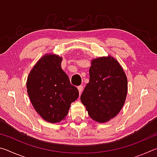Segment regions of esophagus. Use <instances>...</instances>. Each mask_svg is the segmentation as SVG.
<instances>
[{"instance_id":"1","label":"esophagus","mask_w":157,"mask_h":157,"mask_svg":"<svg viewBox=\"0 0 157 157\" xmlns=\"http://www.w3.org/2000/svg\"><path fill=\"white\" fill-rule=\"evenodd\" d=\"M78 89L79 91V94L81 95V94L82 93V91H83V86H79L78 87Z\"/></svg>"}]
</instances>
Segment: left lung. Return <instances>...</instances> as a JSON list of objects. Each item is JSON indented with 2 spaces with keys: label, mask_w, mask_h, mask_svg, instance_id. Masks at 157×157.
<instances>
[{
  "label": "left lung",
  "mask_w": 157,
  "mask_h": 157,
  "mask_svg": "<svg viewBox=\"0 0 157 157\" xmlns=\"http://www.w3.org/2000/svg\"><path fill=\"white\" fill-rule=\"evenodd\" d=\"M89 82L80 97L89 116L104 123L118 115L125 102L127 78L123 68L110 55L93 59Z\"/></svg>",
  "instance_id": "left-lung-1"
}]
</instances>
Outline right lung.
<instances>
[{"label":"right lung","mask_w":157,"mask_h":157,"mask_svg":"<svg viewBox=\"0 0 157 157\" xmlns=\"http://www.w3.org/2000/svg\"><path fill=\"white\" fill-rule=\"evenodd\" d=\"M62 62L58 55H44L32 68L26 82L34 109L50 123L64 120L71 104L79 96L78 89L71 84L62 70Z\"/></svg>","instance_id":"right-lung-1"}]
</instances>
